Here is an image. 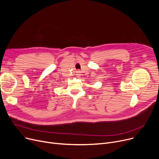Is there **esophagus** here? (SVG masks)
I'll return each mask as SVG.
<instances>
[{
	"label": "esophagus",
	"mask_w": 159,
	"mask_h": 159,
	"mask_svg": "<svg viewBox=\"0 0 159 159\" xmlns=\"http://www.w3.org/2000/svg\"><path fill=\"white\" fill-rule=\"evenodd\" d=\"M78 76H80V73H78Z\"/></svg>",
	"instance_id": "esophagus-1"
}]
</instances>
